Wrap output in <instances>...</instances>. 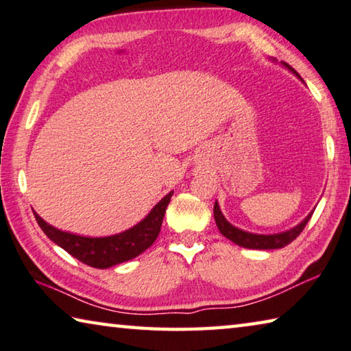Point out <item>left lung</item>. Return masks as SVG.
I'll return each instance as SVG.
<instances>
[{
    "instance_id": "left-lung-1",
    "label": "left lung",
    "mask_w": 351,
    "mask_h": 351,
    "mask_svg": "<svg viewBox=\"0 0 351 351\" xmlns=\"http://www.w3.org/2000/svg\"><path fill=\"white\" fill-rule=\"evenodd\" d=\"M283 66L288 68L291 73H294L295 76L303 82V79L298 76L297 71H294V68H291L288 63H283ZM213 213H215L216 226H217V228H219L221 234H223V237L232 241V243L238 244L241 247H245V249L272 250V249H281V247L291 244L292 241H294L298 237V234L302 233V230L305 228L308 221L311 219V216H313L314 211H311V213H309L300 223H297L295 227L286 230V232H280V233H274V234L250 233V232H245V230H241L238 227L232 226V223H230L226 219V217H223L222 211L219 208V204H217V202H215Z\"/></svg>"
}]
</instances>
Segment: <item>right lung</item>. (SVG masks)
I'll use <instances>...</instances> for the list:
<instances>
[{
	"label": "right lung",
	"instance_id": "obj_1",
	"mask_svg": "<svg viewBox=\"0 0 351 351\" xmlns=\"http://www.w3.org/2000/svg\"><path fill=\"white\" fill-rule=\"evenodd\" d=\"M174 191L166 194L160 202L154 206L145 219L140 221L125 232L112 234L104 238L79 237L68 232L49 226L37 213H34L40 228L53 243H56L63 250H66L71 256L77 258L87 266L96 269H107L117 266L119 263L134 260L135 256L149 249L157 239L162 227L166 206L171 202Z\"/></svg>",
	"mask_w": 351,
	"mask_h": 351
}]
</instances>
